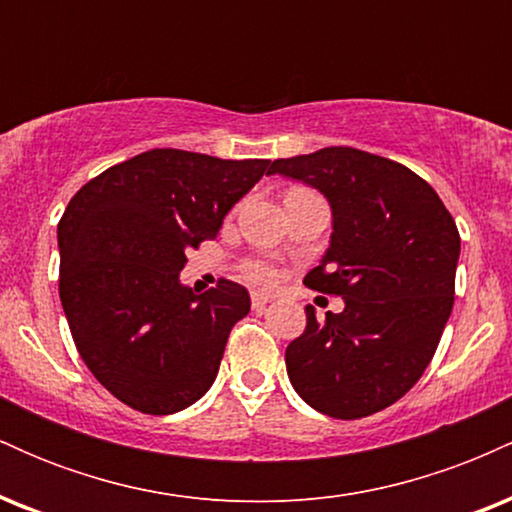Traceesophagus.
I'll return each instance as SVG.
<instances>
[{
  "label": "esophagus",
  "instance_id": "1",
  "mask_svg": "<svg viewBox=\"0 0 512 512\" xmlns=\"http://www.w3.org/2000/svg\"><path fill=\"white\" fill-rule=\"evenodd\" d=\"M272 301H274L272 293L252 291V310H255V313H264V310H267V305Z\"/></svg>",
  "mask_w": 512,
  "mask_h": 512
}]
</instances>
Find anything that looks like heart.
Segmentation results:
<instances>
[{"instance_id":"obj_1","label":"heart","mask_w":512,"mask_h":512,"mask_svg":"<svg viewBox=\"0 0 512 512\" xmlns=\"http://www.w3.org/2000/svg\"><path fill=\"white\" fill-rule=\"evenodd\" d=\"M248 272H250L252 279H257V281H269L274 276V269L269 267V264H262V262L250 264Z\"/></svg>"}]
</instances>
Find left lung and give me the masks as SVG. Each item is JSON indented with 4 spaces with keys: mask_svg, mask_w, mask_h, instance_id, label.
Returning a JSON list of instances; mask_svg holds the SVG:
<instances>
[{
    "mask_svg": "<svg viewBox=\"0 0 512 512\" xmlns=\"http://www.w3.org/2000/svg\"><path fill=\"white\" fill-rule=\"evenodd\" d=\"M276 173L330 204V248L303 284L344 301L325 322L305 305L286 373L320 414L370 416L407 395L436 354L455 301L460 233L436 190L390 158L327 146L276 158Z\"/></svg>",
    "mask_w": 512,
    "mask_h": 512,
    "instance_id": "left-lung-1",
    "label": "left lung"
}]
</instances>
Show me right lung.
<instances>
[{
	"label": "right lung",
	"mask_w": 512,
	"mask_h": 512,
	"mask_svg": "<svg viewBox=\"0 0 512 512\" xmlns=\"http://www.w3.org/2000/svg\"><path fill=\"white\" fill-rule=\"evenodd\" d=\"M267 168L264 158L144 151L86 182L64 209V315L88 370L120 402L175 414L214 385L250 293L221 279L197 296L180 272Z\"/></svg>",
	"instance_id": "obj_1"
}]
</instances>
